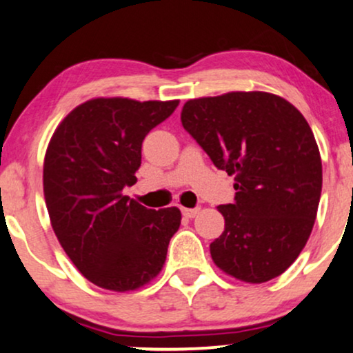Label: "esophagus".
Listing matches in <instances>:
<instances>
[{
    "label": "esophagus",
    "instance_id": "34e87169",
    "mask_svg": "<svg viewBox=\"0 0 353 353\" xmlns=\"http://www.w3.org/2000/svg\"><path fill=\"white\" fill-rule=\"evenodd\" d=\"M181 212H183V216L185 217H188V219H191V217H194L199 212V210L198 208H193V210H190V208H183V210H181Z\"/></svg>",
    "mask_w": 353,
    "mask_h": 353
}]
</instances>
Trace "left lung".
Returning <instances> with one entry per match:
<instances>
[{
	"instance_id": "obj_1",
	"label": "left lung",
	"mask_w": 353,
	"mask_h": 353,
	"mask_svg": "<svg viewBox=\"0 0 353 353\" xmlns=\"http://www.w3.org/2000/svg\"><path fill=\"white\" fill-rule=\"evenodd\" d=\"M181 124L212 163L234 175L236 201L217 206L214 263L245 283L280 276L306 245L323 190L314 134L293 104L265 91L190 99Z\"/></svg>"
}]
</instances>
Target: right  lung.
<instances>
[{"label": "right lung", "instance_id": "1", "mask_svg": "<svg viewBox=\"0 0 353 353\" xmlns=\"http://www.w3.org/2000/svg\"><path fill=\"white\" fill-rule=\"evenodd\" d=\"M178 103L94 98L50 139L43 196L52 229L78 272L99 288L137 290L163 267L180 210H147L123 190L137 181L142 141Z\"/></svg>", "mask_w": 353, "mask_h": 353}]
</instances>
